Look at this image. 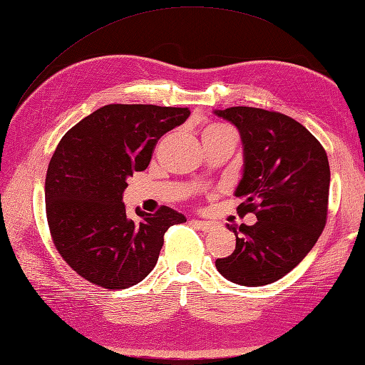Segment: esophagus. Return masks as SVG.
<instances>
[{"mask_svg": "<svg viewBox=\"0 0 365 365\" xmlns=\"http://www.w3.org/2000/svg\"><path fill=\"white\" fill-rule=\"evenodd\" d=\"M193 226L200 229V230H204V232H210V230H213L217 227V225L213 223V221H201V220H193L192 221Z\"/></svg>", "mask_w": 365, "mask_h": 365, "instance_id": "obj_1", "label": "esophagus"}]
</instances>
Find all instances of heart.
I'll return each mask as SVG.
<instances>
[{"instance_id": "b5f03b06", "label": "heart", "mask_w": 365, "mask_h": 365, "mask_svg": "<svg viewBox=\"0 0 365 365\" xmlns=\"http://www.w3.org/2000/svg\"><path fill=\"white\" fill-rule=\"evenodd\" d=\"M212 127H215V128H218V127H221V125H212Z\"/></svg>"}]
</instances>
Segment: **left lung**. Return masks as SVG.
<instances>
[{"label": "left lung", "mask_w": 365, "mask_h": 365, "mask_svg": "<svg viewBox=\"0 0 365 365\" xmlns=\"http://www.w3.org/2000/svg\"><path fill=\"white\" fill-rule=\"evenodd\" d=\"M213 114L237 127L243 170L234 195L240 215L257 223L238 229L235 251L215 266L242 287L277 282L305 259L327 221L330 165L324 147L289 115L252 106H230Z\"/></svg>", "instance_id": "obj_1"}]
</instances>
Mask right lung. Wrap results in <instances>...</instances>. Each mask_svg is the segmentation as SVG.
Segmentation results:
<instances>
[{
    "mask_svg": "<svg viewBox=\"0 0 365 365\" xmlns=\"http://www.w3.org/2000/svg\"><path fill=\"white\" fill-rule=\"evenodd\" d=\"M189 115V108L105 105L58 142L44 181L48 225L60 255L88 282L136 285L155 268L165 230L185 221L167 206L138 207L131 220L122 195L133 172L148 167L159 138Z\"/></svg>",
    "mask_w": 365,
    "mask_h": 365,
    "instance_id": "add662e5",
    "label": "right lung"
}]
</instances>
